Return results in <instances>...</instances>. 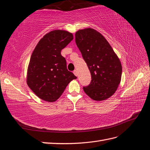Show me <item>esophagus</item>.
<instances>
[{"label": "esophagus", "instance_id": "1", "mask_svg": "<svg viewBox=\"0 0 150 150\" xmlns=\"http://www.w3.org/2000/svg\"><path fill=\"white\" fill-rule=\"evenodd\" d=\"M73 73H74V75H75L76 76H78V72L77 70H74V72H73Z\"/></svg>", "mask_w": 150, "mask_h": 150}]
</instances>
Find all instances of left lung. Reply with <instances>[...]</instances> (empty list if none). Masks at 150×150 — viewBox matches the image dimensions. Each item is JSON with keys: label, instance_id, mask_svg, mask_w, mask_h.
Returning <instances> with one entry per match:
<instances>
[{"label": "left lung", "instance_id": "left-lung-1", "mask_svg": "<svg viewBox=\"0 0 150 150\" xmlns=\"http://www.w3.org/2000/svg\"><path fill=\"white\" fill-rule=\"evenodd\" d=\"M75 40L91 74V84L83 91L95 101L109 98L121 80L122 65L111 45L100 33L92 28L76 33Z\"/></svg>", "mask_w": 150, "mask_h": 150}]
</instances>
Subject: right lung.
<instances>
[{
	"instance_id": "right-lung-1",
	"label": "right lung",
	"mask_w": 150,
	"mask_h": 150,
	"mask_svg": "<svg viewBox=\"0 0 150 150\" xmlns=\"http://www.w3.org/2000/svg\"><path fill=\"white\" fill-rule=\"evenodd\" d=\"M73 40L65 30H54L44 36L33 51L27 72V84L39 98L54 102L67 86L77 78L67 69L61 51Z\"/></svg>"
}]
</instances>
